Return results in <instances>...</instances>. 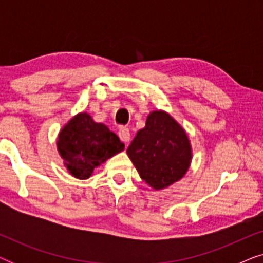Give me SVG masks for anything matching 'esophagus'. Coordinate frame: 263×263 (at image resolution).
<instances>
[{"instance_id":"34e87169","label":"esophagus","mask_w":263,"mask_h":263,"mask_svg":"<svg viewBox=\"0 0 263 263\" xmlns=\"http://www.w3.org/2000/svg\"><path fill=\"white\" fill-rule=\"evenodd\" d=\"M118 136H120V139L124 143H128L130 141V130H129L127 127H121L118 129Z\"/></svg>"}]
</instances>
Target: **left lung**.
I'll list each match as a JSON object with an SVG mask.
<instances>
[{"label": "left lung", "mask_w": 263, "mask_h": 263, "mask_svg": "<svg viewBox=\"0 0 263 263\" xmlns=\"http://www.w3.org/2000/svg\"><path fill=\"white\" fill-rule=\"evenodd\" d=\"M127 153L140 177L154 189L181 179L188 170L192 148L183 128L164 111H153L146 127L129 145Z\"/></svg>", "instance_id": "8db88e82"}]
</instances>
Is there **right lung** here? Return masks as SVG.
<instances>
[{"instance_id": "1", "label": "right lung", "mask_w": 263, "mask_h": 263, "mask_svg": "<svg viewBox=\"0 0 263 263\" xmlns=\"http://www.w3.org/2000/svg\"><path fill=\"white\" fill-rule=\"evenodd\" d=\"M57 148L74 177L86 179L93 168L121 151L124 145L106 125L79 114L61 130Z\"/></svg>"}]
</instances>
